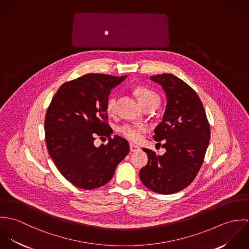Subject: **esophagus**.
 Here are the masks:
<instances>
[{"instance_id": "esophagus-1", "label": "esophagus", "mask_w": 249, "mask_h": 249, "mask_svg": "<svg viewBox=\"0 0 249 249\" xmlns=\"http://www.w3.org/2000/svg\"><path fill=\"white\" fill-rule=\"evenodd\" d=\"M129 145H130V151H131V152H135V151H137V150L140 149V147H139L138 145H136V144L130 143Z\"/></svg>"}]
</instances>
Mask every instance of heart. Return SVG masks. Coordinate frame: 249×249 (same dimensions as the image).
<instances>
[{"label":"heart","mask_w":249,"mask_h":249,"mask_svg":"<svg viewBox=\"0 0 249 249\" xmlns=\"http://www.w3.org/2000/svg\"><path fill=\"white\" fill-rule=\"evenodd\" d=\"M135 94L142 107L151 104L158 105L160 102L159 96L154 91L145 87H138L135 90ZM117 101L118 99L115 95H112L108 98L107 102V111L109 115H113L116 113ZM147 128L143 125L131 124H125L118 128L119 133L131 142H140Z\"/></svg>","instance_id":"heart-1"}]
</instances>
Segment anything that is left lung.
<instances>
[{"label": "left lung", "mask_w": 249, "mask_h": 249, "mask_svg": "<svg viewBox=\"0 0 249 249\" xmlns=\"http://www.w3.org/2000/svg\"><path fill=\"white\" fill-rule=\"evenodd\" d=\"M167 97L163 121L153 139L163 141V155L143 148L148 161L141 169L142 184L151 191L171 195L189 186L199 172L210 140V125L196 91L172 73L150 76ZM160 143V142H158Z\"/></svg>", "instance_id": "1"}]
</instances>
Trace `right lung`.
I'll return each instance as SVG.
<instances>
[{"instance_id":"obj_1","label":"right lung","mask_w":249,"mask_h":249,"mask_svg":"<svg viewBox=\"0 0 249 249\" xmlns=\"http://www.w3.org/2000/svg\"><path fill=\"white\" fill-rule=\"evenodd\" d=\"M126 78L87 73L60 86L45 118L49 154L60 174L75 187L92 190L113 178L128 154V142L115 135L107 124V102L111 90ZM97 137L108 138L96 147Z\"/></svg>"}]
</instances>
